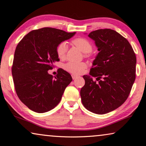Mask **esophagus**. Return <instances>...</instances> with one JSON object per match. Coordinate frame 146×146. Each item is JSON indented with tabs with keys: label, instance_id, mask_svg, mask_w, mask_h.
<instances>
[{
	"label": "esophagus",
	"instance_id": "1",
	"mask_svg": "<svg viewBox=\"0 0 146 146\" xmlns=\"http://www.w3.org/2000/svg\"><path fill=\"white\" fill-rule=\"evenodd\" d=\"M71 76H72V78L73 79V80H75V79H76V78H78V76H76V75H71Z\"/></svg>",
	"mask_w": 146,
	"mask_h": 146
}]
</instances>
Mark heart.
Masks as SVG:
<instances>
[{
    "instance_id": "heart-1",
    "label": "heart",
    "mask_w": 146,
    "mask_h": 146,
    "mask_svg": "<svg viewBox=\"0 0 146 146\" xmlns=\"http://www.w3.org/2000/svg\"><path fill=\"white\" fill-rule=\"evenodd\" d=\"M73 44L79 48L83 53H89L93 49V45L88 39L83 38H78L73 40ZM68 50V44L66 42L60 43L56 49L58 57L60 59L64 58ZM86 68V64L84 62L70 61L63 65L64 69L75 75L82 74Z\"/></svg>"
}]
</instances>
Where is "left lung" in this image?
<instances>
[{
    "mask_svg": "<svg viewBox=\"0 0 146 146\" xmlns=\"http://www.w3.org/2000/svg\"><path fill=\"white\" fill-rule=\"evenodd\" d=\"M88 37L95 41L99 52L90 75L83 76L85 83L80 90L82 102L93 113H107L128 98L135 79L136 56L129 41L115 31L96 30ZM92 77H97L98 84Z\"/></svg>",
    "mask_w": 146,
    "mask_h": 146,
    "instance_id": "obj_1",
    "label": "left lung"
}]
</instances>
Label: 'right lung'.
Instances as JSON below:
<instances>
[{"label": "right lung", "instance_id": "obj_1", "mask_svg": "<svg viewBox=\"0 0 146 146\" xmlns=\"http://www.w3.org/2000/svg\"><path fill=\"white\" fill-rule=\"evenodd\" d=\"M51 27L33 30L15 49L12 75L19 98L37 113L52 110L60 103L65 88L72 81L63 69L54 78L48 73L53 63L60 61L57 46L75 35Z\"/></svg>", "mask_w": 146, "mask_h": 146}]
</instances>
